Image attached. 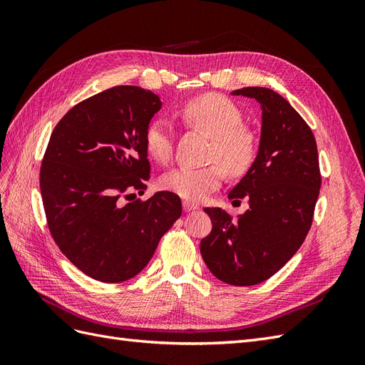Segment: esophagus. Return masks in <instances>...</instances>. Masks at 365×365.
<instances>
[{
  "label": "esophagus",
  "instance_id": "34e87169",
  "mask_svg": "<svg viewBox=\"0 0 365 365\" xmlns=\"http://www.w3.org/2000/svg\"><path fill=\"white\" fill-rule=\"evenodd\" d=\"M200 207H197L196 204H193V202H190V201H182V210L185 213H189V212H195V210H197Z\"/></svg>",
  "mask_w": 365,
  "mask_h": 365
}]
</instances>
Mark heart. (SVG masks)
Instances as JSON below:
<instances>
[{
    "label": "heart",
    "instance_id": "heart-1",
    "mask_svg": "<svg viewBox=\"0 0 365 365\" xmlns=\"http://www.w3.org/2000/svg\"><path fill=\"white\" fill-rule=\"evenodd\" d=\"M176 115L181 123L210 137L207 160L202 168H176L165 173L160 185L184 200L201 201L230 176L245 175L256 163L259 140L256 132L242 123L244 115L235 102L220 94H202L185 102ZM148 155L165 164L173 153V129L168 120H152L145 130Z\"/></svg>",
    "mask_w": 365,
    "mask_h": 365
}]
</instances>
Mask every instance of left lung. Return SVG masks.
Masks as SVG:
<instances>
[{
	"label": "left lung",
	"mask_w": 365,
	"mask_h": 365,
	"mask_svg": "<svg viewBox=\"0 0 365 365\" xmlns=\"http://www.w3.org/2000/svg\"><path fill=\"white\" fill-rule=\"evenodd\" d=\"M233 94L262 105L256 163L228 195L239 202L247 197L250 208L239 217L204 208L213 230L201 240V254L216 279L252 286L272 277L302 247L314 220L322 173L312 130L286 98L260 86Z\"/></svg>",
	"instance_id": "1"
}]
</instances>
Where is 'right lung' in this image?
Instances as JSON below:
<instances>
[{
	"label": "right lung",
	"instance_id": "obj_1",
	"mask_svg": "<svg viewBox=\"0 0 365 365\" xmlns=\"http://www.w3.org/2000/svg\"><path fill=\"white\" fill-rule=\"evenodd\" d=\"M160 108L152 91L113 86L73 106L51 132L39 173L47 225L63 256L94 280L135 277L182 213L172 192L130 201L150 178L143 138Z\"/></svg>",
	"mask_w": 365,
	"mask_h": 365
}]
</instances>
